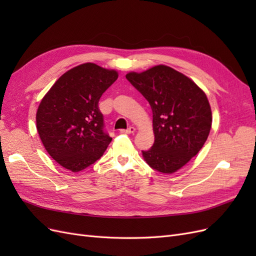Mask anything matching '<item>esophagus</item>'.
Here are the masks:
<instances>
[{
  "instance_id": "esophagus-1",
  "label": "esophagus",
  "mask_w": 256,
  "mask_h": 256,
  "mask_svg": "<svg viewBox=\"0 0 256 256\" xmlns=\"http://www.w3.org/2000/svg\"><path fill=\"white\" fill-rule=\"evenodd\" d=\"M122 132H124V134H134L136 132V128L134 126H130L127 129L122 130Z\"/></svg>"
}]
</instances>
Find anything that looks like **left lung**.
<instances>
[{
    "label": "left lung",
    "instance_id": "1",
    "mask_svg": "<svg viewBox=\"0 0 256 256\" xmlns=\"http://www.w3.org/2000/svg\"><path fill=\"white\" fill-rule=\"evenodd\" d=\"M126 79L150 102L154 142L142 150L152 168L172 174L202 148L212 128V109L205 92L188 76L158 65Z\"/></svg>",
    "mask_w": 256,
    "mask_h": 256
}]
</instances>
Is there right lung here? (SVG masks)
<instances>
[{"label": "right lung", "mask_w": 256, "mask_h": 256, "mask_svg": "<svg viewBox=\"0 0 256 256\" xmlns=\"http://www.w3.org/2000/svg\"><path fill=\"white\" fill-rule=\"evenodd\" d=\"M118 78V72L85 63L60 76L42 98L36 114L38 134L63 168L82 171L95 164L112 141L98 102Z\"/></svg>", "instance_id": "1"}]
</instances>
